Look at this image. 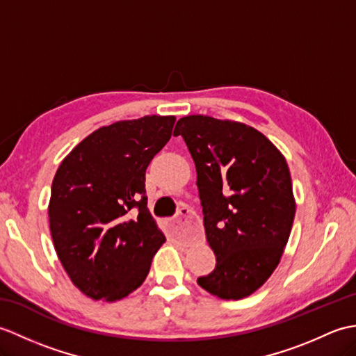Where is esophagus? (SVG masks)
<instances>
[{"label": "esophagus", "instance_id": "34e87169", "mask_svg": "<svg viewBox=\"0 0 356 356\" xmlns=\"http://www.w3.org/2000/svg\"><path fill=\"white\" fill-rule=\"evenodd\" d=\"M168 228L172 237L191 241L197 238L199 236V228H197V220H195V216L190 208H180L179 216L172 220L168 222Z\"/></svg>", "mask_w": 356, "mask_h": 356}]
</instances>
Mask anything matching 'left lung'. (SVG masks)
Wrapping results in <instances>:
<instances>
[{"instance_id": "8db88e82", "label": "left lung", "mask_w": 356, "mask_h": 356, "mask_svg": "<svg viewBox=\"0 0 356 356\" xmlns=\"http://www.w3.org/2000/svg\"><path fill=\"white\" fill-rule=\"evenodd\" d=\"M197 171L216 269L199 277L222 300H241L278 266L295 217L289 166L266 136L243 122L191 115L177 120Z\"/></svg>"}]
</instances>
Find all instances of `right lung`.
Returning <instances> with one entry per match:
<instances>
[{
	"label": "right lung",
	"mask_w": 356,
	"mask_h": 356,
	"mask_svg": "<svg viewBox=\"0 0 356 356\" xmlns=\"http://www.w3.org/2000/svg\"><path fill=\"white\" fill-rule=\"evenodd\" d=\"M174 122L153 115L97 128L56 170L49 202L53 246L88 298L111 303L134 292L165 243L147 208L145 171Z\"/></svg>",
	"instance_id": "right-lung-1"
}]
</instances>
